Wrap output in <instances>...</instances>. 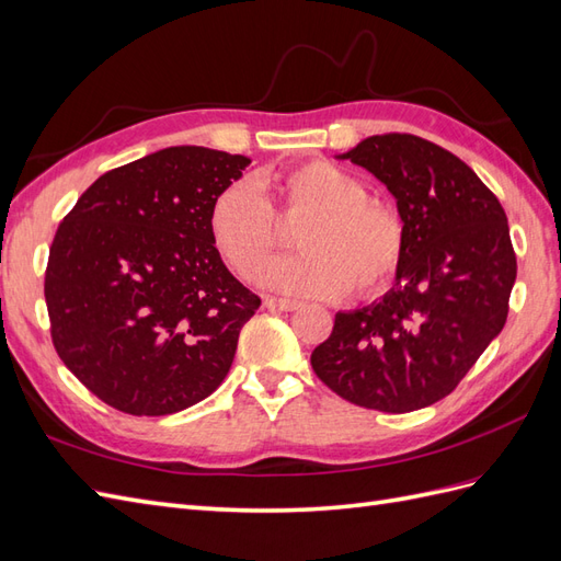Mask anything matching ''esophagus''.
<instances>
[{
  "instance_id": "34e87169",
  "label": "esophagus",
  "mask_w": 561,
  "mask_h": 561,
  "mask_svg": "<svg viewBox=\"0 0 561 561\" xmlns=\"http://www.w3.org/2000/svg\"><path fill=\"white\" fill-rule=\"evenodd\" d=\"M263 308L265 310H279V312H291L298 310L300 304L298 300H286V298H263Z\"/></svg>"
}]
</instances>
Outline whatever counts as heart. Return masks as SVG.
I'll list each match as a JSON object with an SVG mask.
<instances>
[{"instance_id": "b5f03b06", "label": "heart", "mask_w": 561, "mask_h": 561, "mask_svg": "<svg viewBox=\"0 0 561 561\" xmlns=\"http://www.w3.org/2000/svg\"><path fill=\"white\" fill-rule=\"evenodd\" d=\"M275 215L296 234L300 255L267 270L270 289L334 300L381 291L403 261L405 227L396 208L367 198L365 184L329 161L267 172L251 184H229L208 208L215 251L243 279H255L282 243Z\"/></svg>"}]
</instances>
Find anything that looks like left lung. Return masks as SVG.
<instances>
[{
    "instance_id": "obj_1",
    "label": "left lung",
    "mask_w": 561,
    "mask_h": 561,
    "mask_svg": "<svg viewBox=\"0 0 561 561\" xmlns=\"http://www.w3.org/2000/svg\"><path fill=\"white\" fill-rule=\"evenodd\" d=\"M336 158L369 170L393 194L405 251L393 289L336 312L310 365L360 408H428L462 381L507 322L516 279L507 215L477 172L422 137L375 135Z\"/></svg>"
}]
</instances>
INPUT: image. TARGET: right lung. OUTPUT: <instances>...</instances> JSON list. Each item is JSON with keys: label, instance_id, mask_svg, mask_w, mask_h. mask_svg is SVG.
Listing matches in <instances>:
<instances>
[{"label": "right lung", "instance_id": "add662e5", "mask_svg": "<svg viewBox=\"0 0 561 561\" xmlns=\"http://www.w3.org/2000/svg\"><path fill=\"white\" fill-rule=\"evenodd\" d=\"M249 163L206 147L161 149L108 170L56 229L51 341L106 405L163 417L227 377L261 298L215 251L208 208Z\"/></svg>", "mask_w": 561, "mask_h": 561}]
</instances>
